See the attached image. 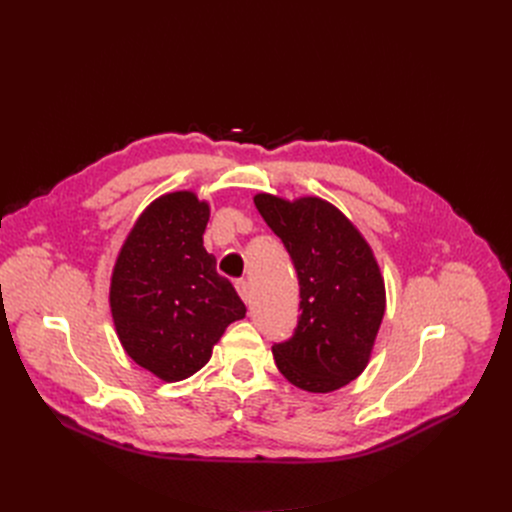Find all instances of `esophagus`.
Listing matches in <instances>:
<instances>
[{
	"label": "esophagus",
	"instance_id": "1",
	"mask_svg": "<svg viewBox=\"0 0 512 512\" xmlns=\"http://www.w3.org/2000/svg\"><path fill=\"white\" fill-rule=\"evenodd\" d=\"M236 290L240 294V299L245 303H251V286L247 280H236Z\"/></svg>",
	"mask_w": 512,
	"mask_h": 512
}]
</instances>
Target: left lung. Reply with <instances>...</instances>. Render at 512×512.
Returning a JSON list of instances; mask_svg holds the SVG:
<instances>
[{
  "instance_id": "1",
  "label": "left lung",
  "mask_w": 512,
  "mask_h": 512,
  "mask_svg": "<svg viewBox=\"0 0 512 512\" xmlns=\"http://www.w3.org/2000/svg\"><path fill=\"white\" fill-rule=\"evenodd\" d=\"M263 220L284 242L299 278L301 317L274 342L284 378L307 392H332L365 369L386 311L380 267L359 230L324 199L294 203L257 195Z\"/></svg>"
}]
</instances>
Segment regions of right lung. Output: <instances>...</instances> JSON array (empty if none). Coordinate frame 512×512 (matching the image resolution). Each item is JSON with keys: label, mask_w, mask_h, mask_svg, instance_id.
<instances>
[{"label": "right lung", "mask_w": 512, "mask_h": 512, "mask_svg": "<svg viewBox=\"0 0 512 512\" xmlns=\"http://www.w3.org/2000/svg\"><path fill=\"white\" fill-rule=\"evenodd\" d=\"M209 207L193 193L159 197L118 255L110 305L134 363L178 382L199 371L224 330L247 313L203 247Z\"/></svg>", "instance_id": "add662e5"}]
</instances>
